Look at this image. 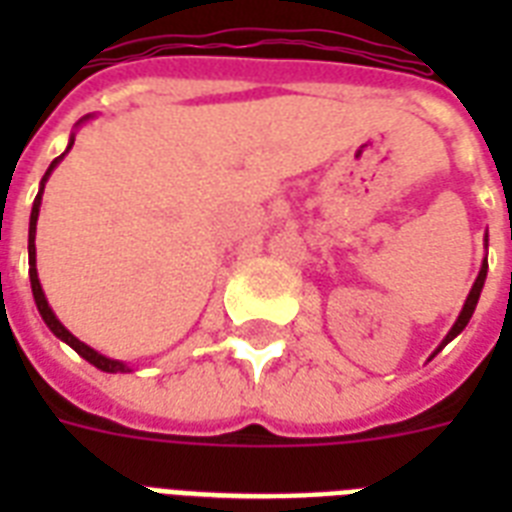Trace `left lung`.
I'll return each instance as SVG.
<instances>
[{
    "label": "left lung",
    "mask_w": 512,
    "mask_h": 512,
    "mask_svg": "<svg viewBox=\"0 0 512 512\" xmlns=\"http://www.w3.org/2000/svg\"><path fill=\"white\" fill-rule=\"evenodd\" d=\"M486 241H489V239H486ZM486 247H489V244H486ZM486 271H489V263H486V257H484V263H481V271H478V279H476V284H473V289H470V295H468V300H465V305H462L460 316H457V321H454V327L449 329V335L444 337V342H441V345H438V348H436V353H438V350H441V348H444L446 342H452L454 337L460 335L462 329L468 327L470 316H473V311H476V305H478V297H481V289H484ZM436 353H433V356H436Z\"/></svg>",
    "instance_id": "left-lung-1"
}]
</instances>
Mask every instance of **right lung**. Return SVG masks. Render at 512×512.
Here are the masks:
<instances>
[{"label": "right lung", "instance_id": "1", "mask_svg": "<svg viewBox=\"0 0 512 512\" xmlns=\"http://www.w3.org/2000/svg\"><path fill=\"white\" fill-rule=\"evenodd\" d=\"M84 119H90V116H84ZM82 119V122H84ZM71 146H74V135H71V140H68V148H66V154L71 151ZM66 154H60L55 162L50 164V170L44 172L42 177V185H39V193H36V199H34V207H31V220H28V279H31V292H34V300H36V308H39V316L44 319V324L50 327V332L55 337H60V340L66 342V345H71V348L79 353V356L84 358V361H90L92 366H98L100 372H132L130 366L122 364V361H116V358H108L103 356V353H98V350H92L90 345H84L82 340H76L71 332H68L63 324L58 321V316L52 313L50 303H47V297H44L42 292V284H39V276H36V247H34V239H36V220H39V207H42V193H44V183H47V177L52 175V170L58 167V162L63 159Z\"/></svg>", "mask_w": 512, "mask_h": 512}]
</instances>
